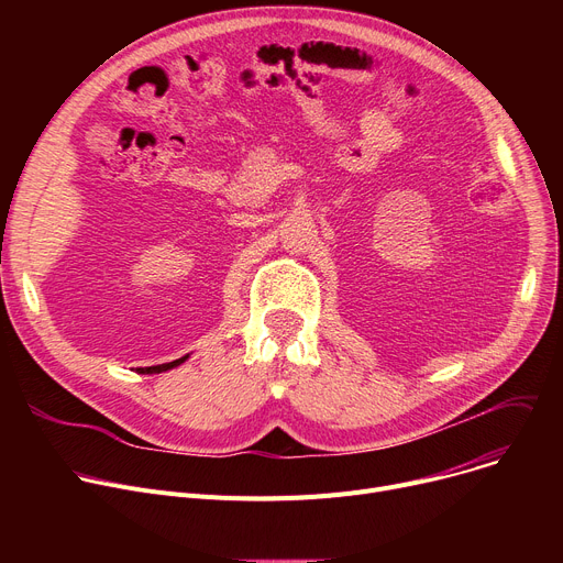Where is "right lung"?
<instances>
[{
    "instance_id": "right-lung-1",
    "label": "right lung",
    "mask_w": 563,
    "mask_h": 563,
    "mask_svg": "<svg viewBox=\"0 0 563 563\" xmlns=\"http://www.w3.org/2000/svg\"><path fill=\"white\" fill-rule=\"evenodd\" d=\"M187 358H189V356H183V358H177V361H173V363H164V365L136 367V372H139V374H162V372H168V369H173V367H177V365H183Z\"/></svg>"
}]
</instances>
